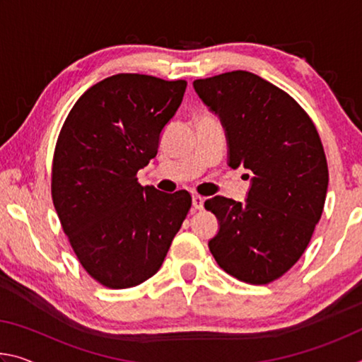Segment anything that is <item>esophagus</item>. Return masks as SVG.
Here are the masks:
<instances>
[{"label":"esophagus","mask_w":362,"mask_h":362,"mask_svg":"<svg viewBox=\"0 0 362 362\" xmlns=\"http://www.w3.org/2000/svg\"><path fill=\"white\" fill-rule=\"evenodd\" d=\"M193 207L201 211L204 207V198H201L199 194H193Z\"/></svg>","instance_id":"34e87169"}]
</instances>
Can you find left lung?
<instances>
[{
	"label": "left lung",
	"mask_w": 362,
	"mask_h": 362,
	"mask_svg": "<svg viewBox=\"0 0 362 362\" xmlns=\"http://www.w3.org/2000/svg\"><path fill=\"white\" fill-rule=\"evenodd\" d=\"M193 88L222 122L228 166L254 174L246 203H204L220 223L209 250L231 276L268 284L296 265L321 218L329 170L320 134L289 94L250 71L196 79Z\"/></svg>",
	"instance_id": "8db88e82"
}]
</instances>
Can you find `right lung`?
I'll list each match as a JSON object with an SVG mask.
<instances>
[{
    "label": "right lung",
    "instance_id": "right-lung-1",
    "mask_svg": "<svg viewBox=\"0 0 362 362\" xmlns=\"http://www.w3.org/2000/svg\"><path fill=\"white\" fill-rule=\"evenodd\" d=\"M187 81L119 73L70 110L52 161V201L83 268L110 289L142 284L161 268L192 207L187 189L137 182L156 156Z\"/></svg>",
    "mask_w": 362,
    "mask_h": 362
}]
</instances>
